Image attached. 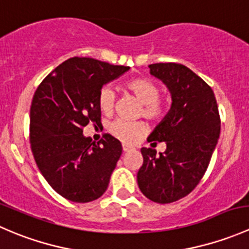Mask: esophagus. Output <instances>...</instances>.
Instances as JSON below:
<instances>
[{"mask_svg":"<svg viewBox=\"0 0 249 249\" xmlns=\"http://www.w3.org/2000/svg\"><path fill=\"white\" fill-rule=\"evenodd\" d=\"M135 148L132 147V145H129V144H123V150L124 152H131V150H134Z\"/></svg>","mask_w":249,"mask_h":249,"instance_id":"1","label":"esophagus"}]
</instances>
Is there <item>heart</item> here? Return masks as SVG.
<instances>
[{"instance_id": "1", "label": "heart", "mask_w": 249, "mask_h": 249, "mask_svg": "<svg viewBox=\"0 0 249 249\" xmlns=\"http://www.w3.org/2000/svg\"><path fill=\"white\" fill-rule=\"evenodd\" d=\"M125 89L131 92L142 104L140 114L145 119L158 120L165 114V104L159 100V87L148 78H134L125 83ZM114 91L109 87H104L99 92L97 104L99 108L105 114H110L114 108ZM110 134L123 142H134L142 136L145 131V126L142 123H130L118 119L113 122L109 126Z\"/></svg>"}]
</instances>
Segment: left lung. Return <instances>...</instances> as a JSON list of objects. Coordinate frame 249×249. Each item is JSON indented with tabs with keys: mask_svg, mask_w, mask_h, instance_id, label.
<instances>
[{
	"mask_svg": "<svg viewBox=\"0 0 249 249\" xmlns=\"http://www.w3.org/2000/svg\"><path fill=\"white\" fill-rule=\"evenodd\" d=\"M149 69L167 87L172 105L148 137V142L166 143V150L157 155L153 148L141 149L137 183L145 197L170 203L187 196L201 180L219 139L220 118L213 90L187 66L167 62Z\"/></svg>",
	"mask_w": 249,
	"mask_h": 249,
	"instance_id": "obj_1",
	"label": "left lung"
}]
</instances>
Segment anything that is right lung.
I'll return each instance as SVG.
<instances>
[{"mask_svg": "<svg viewBox=\"0 0 249 249\" xmlns=\"http://www.w3.org/2000/svg\"><path fill=\"white\" fill-rule=\"evenodd\" d=\"M130 70L91 57H71L44 78L30 109V143L50 187L73 202H90L107 190L122 143L105 134L96 143L83 135L101 124L97 97L105 84Z\"/></svg>", "mask_w": 249, "mask_h": 249, "instance_id": "right-lung-1", "label": "right lung"}]
</instances>
